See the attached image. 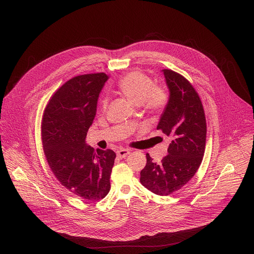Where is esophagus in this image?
Listing matches in <instances>:
<instances>
[{
    "instance_id": "esophagus-1",
    "label": "esophagus",
    "mask_w": 254,
    "mask_h": 254,
    "mask_svg": "<svg viewBox=\"0 0 254 254\" xmlns=\"http://www.w3.org/2000/svg\"><path fill=\"white\" fill-rule=\"evenodd\" d=\"M129 151L128 150H126V149H120L119 151H117V156L119 157V158H121V159H123V158H126L127 156H128L129 155Z\"/></svg>"
}]
</instances>
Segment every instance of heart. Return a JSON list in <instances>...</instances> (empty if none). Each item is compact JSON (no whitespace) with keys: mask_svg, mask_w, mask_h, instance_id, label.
<instances>
[{"mask_svg":"<svg viewBox=\"0 0 254 254\" xmlns=\"http://www.w3.org/2000/svg\"><path fill=\"white\" fill-rule=\"evenodd\" d=\"M117 88L135 104H141L151 112L162 111L169 100L167 91L162 87L155 86L153 79L138 70L130 71L124 75L118 81ZM101 105L102 110L105 111L107 99H103Z\"/></svg>","mask_w":254,"mask_h":254,"instance_id":"b5f03b06","label":"heart"}]
</instances>
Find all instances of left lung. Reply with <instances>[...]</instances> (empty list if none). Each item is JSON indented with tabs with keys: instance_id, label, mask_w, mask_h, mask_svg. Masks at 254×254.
Listing matches in <instances>:
<instances>
[{
	"instance_id": "obj_1",
	"label": "left lung",
	"mask_w": 254,
	"mask_h": 254,
	"mask_svg": "<svg viewBox=\"0 0 254 254\" xmlns=\"http://www.w3.org/2000/svg\"><path fill=\"white\" fill-rule=\"evenodd\" d=\"M170 91L157 129L172 139L168 155L156 163L147 154L140 183L151 192L167 196L183 188L194 177L203 160L206 119L201 99L192 84L171 69H163Z\"/></svg>"
}]
</instances>
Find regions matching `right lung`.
<instances>
[{
    "label": "right lung",
    "mask_w": 254,
    "mask_h": 254,
    "mask_svg": "<svg viewBox=\"0 0 254 254\" xmlns=\"http://www.w3.org/2000/svg\"><path fill=\"white\" fill-rule=\"evenodd\" d=\"M105 73L78 75L51 96L44 111L41 133L48 165L60 184L90 201L104 198L116 153L87 146L85 138L96 114Z\"/></svg>",
    "instance_id": "add662e5"
}]
</instances>
